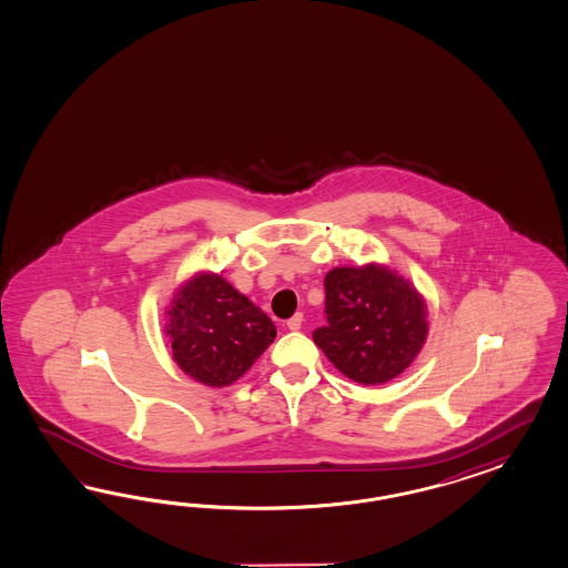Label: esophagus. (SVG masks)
<instances>
[{"label":"esophagus","instance_id":"1","mask_svg":"<svg viewBox=\"0 0 568 568\" xmlns=\"http://www.w3.org/2000/svg\"><path fill=\"white\" fill-rule=\"evenodd\" d=\"M302 323H304V316H302V314H295V316H292V318L287 321V328H290V331H300Z\"/></svg>","mask_w":568,"mask_h":568}]
</instances>
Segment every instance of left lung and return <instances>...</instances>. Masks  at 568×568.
I'll list each match as a JSON object with an SVG mask.
<instances>
[{
	"mask_svg": "<svg viewBox=\"0 0 568 568\" xmlns=\"http://www.w3.org/2000/svg\"><path fill=\"white\" fill-rule=\"evenodd\" d=\"M326 324L312 333L324 355L355 383L399 376L422 349L428 323L414 287L383 266H341L324 278Z\"/></svg>",
	"mask_w": 568,
	"mask_h": 568,
	"instance_id": "left-lung-1",
	"label": "left lung"
}]
</instances>
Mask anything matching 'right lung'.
<instances>
[{
	"instance_id": "obj_1",
	"label": "right lung",
	"mask_w": 568,
	"mask_h": 568,
	"mask_svg": "<svg viewBox=\"0 0 568 568\" xmlns=\"http://www.w3.org/2000/svg\"><path fill=\"white\" fill-rule=\"evenodd\" d=\"M173 359L194 381L227 386L275 341L273 321L221 275L185 283L169 310Z\"/></svg>"
}]
</instances>
